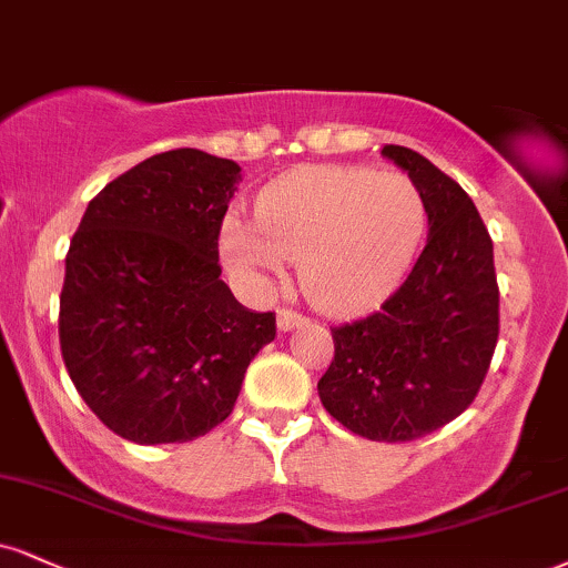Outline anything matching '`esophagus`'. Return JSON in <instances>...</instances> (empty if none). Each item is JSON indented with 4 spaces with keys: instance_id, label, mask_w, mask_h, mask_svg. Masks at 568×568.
Listing matches in <instances>:
<instances>
[{
    "instance_id": "1",
    "label": "esophagus",
    "mask_w": 568,
    "mask_h": 568,
    "mask_svg": "<svg viewBox=\"0 0 568 568\" xmlns=\"http://www.w3.org/2000/svg\"><path fill=\"white\" fill-rule=\"evenodd\" d=\"M302 323H304L302 314H296V312H291V310H280L277 312V331L288 333V331H293V327H298Z\"/></svg>"
}]
</instances>
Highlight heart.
<instances>
[{
  "mask_svg": "<svg viewBox=\"0 0 568 568\" xmlns=\"http://www.w3.org/2000/svg\"><path fill=\"white\" fill-rule=\"evenodd\" d=\"M258 222L230 214L219 251L248 293H266L298 262L306 298L325 314L384 302L413 262L426 203L405 174L359 166L298 169L264 190Z\"/></svg>",
  "mask_w": 568,
  "mask_h": 568,
  "instance_id": "b5f03b06",
  "label": "heart"
}]
</instances>
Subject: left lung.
Here are the masks:
<instances>
[{
  "mask_svg": "<svg viewBox=\"0 0 568 568\" xmlns=\"http://www.w3.org/2000/svg\"><path fill=\"white\" fill-rule=\"evenodd\" d=\"M381 155L407 172L428 216L426 248L378 312L333 327L320 402L373 442H413L479 394L500 331L491 237L466 190L402 145Z\"/></svg>",
  "mask_w": 568,
  "mask_h": 568,
  "instance_id": "obj_1",
  "label": "left lung"
}]
</instances>
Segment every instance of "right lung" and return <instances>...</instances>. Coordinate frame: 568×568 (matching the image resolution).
<instances>
[{
    "label": "right lung",
    "instance_id": "right-lung-1",
    "mask_svg": "<svg viewBox=\"0 0 568 568\" xmlns=\"http://www.w3.org/2000/svg\"><path fill=\"white\" fill-rule=\"evenodd\" d=\"M241 166L195 148L150 155L89 201L65 256L60 349L113 434L190 442L235 407L275 314L232 296L219 230Z\"/></svg>",
    "mask_w": 568,
    "mask_h": 568
}]
</instances>
